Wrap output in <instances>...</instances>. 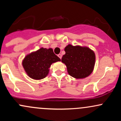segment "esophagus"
Wrapping results in <instances>:
<instances>
[{
    "label": "esophagus",
    "instance_id": "esophagus-1",
    "mask_svg": "<svg viewBox=\"0 0 121 121\" xmlns=\"http://www.w3.org/2000/svg\"><path fill=\"white\" fill-rule=\"evenodd\" d=\"M58 57H59L60 59H61V58H62V55H61V54H59V55H58Z\"/></svg>",
    "mask_w": 121,
    "mask_h": 121
}]
</instances>
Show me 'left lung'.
I'll use <instances>...</instances> for the list:
<instances>
[{
  "label": "left lung",
  "instance_id": "1",
  "mask_svg": "<svg viewBox=\"0 0 121 121\" xmlns=\"http://www.w3.org/2000/svg\"><path fill=\"white\" fill-rule=\"evenodd\" d=\"M64 50L65 54L61 61L66 66L70 76L75 78H84L92 73L95 60V53L92 50L86 47L70 44Z\"/></svg>",
  "mask_w": 121,
  "mask_h": 121
}]
</instances>
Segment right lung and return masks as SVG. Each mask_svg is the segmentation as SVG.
<instances>
[{
  "label": "right lung",
  "mask_w": 121,
  "mask_h": 121,
  "mask_svg": "<svg viewBox=\"0 0 121 121\" xmlns=\"http://www.w3.org/2000/svg\"><path fill=\"white\" fill-rule=\"evenodd\" d=\"M60 61L52 48H41L27 55L22 64L29 77L34 80H41L48 74L49 68L52 63Z\"/></svg>",
  "instance_id": "right-lung-1"
}]
</instances>
